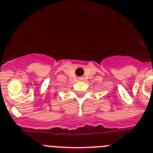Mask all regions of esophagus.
I'll use <instances>...</instances> for the list:
<instances>
[{
	"label": "esophagus",
	"mask_w": 153,
	"mask_h": 153,
	"mask_svg": "<svg viewBox=\"0 0 153 153\" xmlns=\"http://www.w3.org/2000/svg\"><path fill=\"white\" fill-rule=\"evenodd\" d=\"M80 79H81V78H80Z\"/></svg>",
	"instance_id": "34e87169"
}]
</instances>
